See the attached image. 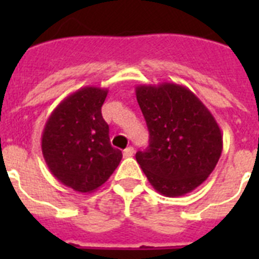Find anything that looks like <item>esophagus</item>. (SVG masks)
I'll return each mask as SVG.
<instances>
[{
	"instance_id": "obj_1",
	"label": "esophagus",
	"mask_w": 259,
	"mask_h": 259,
	"mask_svg": "<svg viewBox=\"0 0 259 259\" xmlns=\"http://www.w3.org/2000/svg\"><path fill=\"white\" fill-rule=\"evenodd\" d=\"M134 153H135L134 148H132V146H128L127 149H124V153H123V154H124V157H132Z\"/></svg>"
}]
</instances>
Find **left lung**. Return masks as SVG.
<instances>
[{
	"label": "left lung",
	"instance_id": "obj_1",
	"mask_svg": "<svg viewBox=\"0 0 259 259\" xmlns=\"http://www.w3.org/2000/svg\"><path fill=\"white\" fill-rule=\"evenodd\" d=\"M136 98L149 130V146L136 161L153 188L166 197L194 191L221 158L223 136L200 98L175 83L141 84Z\"/></svg>",
	"mask_w": 259,
	"mask_h": 259
}]
</instances>
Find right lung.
<instances>
[{"label":"right lung","mask_w":259,"mask_h":259,"mask_svg":"<svg viewBox=\"0 0 259 259\" xmlns=\"http://www.w3.org/2000/svg\"><path fill=\"white\" fill-rule=\"evenodd\" d=\"M106 88L83 87L53 110L41 136V150L50 172L80 193L97 191L122 159L110 144L101 114Z\"/></svg>","instance_id":"right-lung-1"}]
</instances>
